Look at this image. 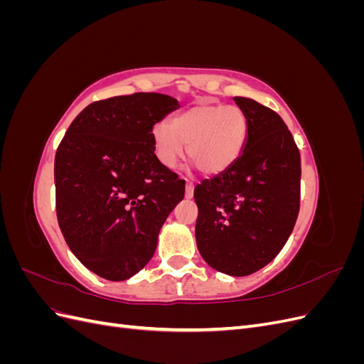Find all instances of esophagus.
I'll return each instance as SVG.
<instances>
[{
    "label": "esophagus",
    "instance_id": "obj_1",
    "mask_svg": "<svg viewBox=\"0 0 364 364\" xmlns=\"http://www.w3.org/2000/svg\"><path fill=\"white\" fill-rule=\"evenodd\" d=\"M193 196H194V183L186 181V183H185V197H186V199H193Z\"/></svg>",
    "mask_w": 364,
    "mask_h": 364
}]
</instances>
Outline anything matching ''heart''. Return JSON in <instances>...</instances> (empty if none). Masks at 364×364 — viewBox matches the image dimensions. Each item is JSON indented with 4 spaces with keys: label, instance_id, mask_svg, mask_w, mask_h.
<instances>
[{
    "label": "heart",
    "instance_id": "heart-1",
    "mask_svg": "<svg viewBox=\"0 0 364 364\" xmlns=\"http://www.w3.org/2000/svg\"><path fill=\"white\" fill-rule=\"evenodd\" d=\"M151 134L156 156L164 167L174 168L186 146L196 167L211 176L226 171L241 155L247 136V119L237 106L199 103L176 115L170 126L158 123Z\"/></svg>",
    "mask_w": 364,
    "mask_h": 364
}]
</instances>
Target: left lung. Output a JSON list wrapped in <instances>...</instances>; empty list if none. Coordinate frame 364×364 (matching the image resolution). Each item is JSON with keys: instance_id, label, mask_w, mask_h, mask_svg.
I'll return each instance as SVG.
<instances>
[{"instance_id": "8db88e82", "label": "left lung", "mask_w": 364, "mask_h": 364, "mask_svg": "<svg viewBox=\"0 0 364 364\" xmlns=\"http://www.w3.org/2000/svg\"><path fill=\"white\" fill-rule=\"evenodd\" d=\"M234 102L247 119L243 151L230 167L194 188L196 241L202 258L230 277H247L278 255L299 214L301 155L272 109Z\"/></svg>"}]
</instances>
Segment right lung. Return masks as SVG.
Returning <instances> with one entry per match:
<instances>
[{"mask_svg": "<svg viewBox=\"0 0 364 364\" xmlns=\"http://www.w3.org/2000/svg\"><path fill=\"white\" fill-rule=\"evenodd\" d=\"M181 107L138 92L86 106L54 159L56 213L68 247L86 269L124 281L151 259L185 182L155 155L153 126Z\"/></svg>", "mask_w": 364, "mask_h": 364, "instance_id": "1", "label": "right lung"}]
</instances>
